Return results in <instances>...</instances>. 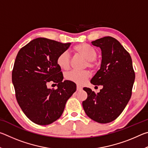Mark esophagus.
Returning a JSON list of instances; mask_svg holds the SVG:
<instances>
[{"instance_id":"1","label":"esophagus","mask_w":148,"mask_h":148,"mask_svg":"<svg viewBox=\"0 0 148 148\" xmlns=\"http://www.w3.org/2000/svg\"><path fill=\"white\" fill-rule=\"evenodd\" d=\"M76 88H77V91H81V90L82 89V87L79 86H77Z\"/></svg>"}]
</instances>
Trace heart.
<instances>
[{"mask_svg":"<svg viewBox=\"0 0 148 148\" xmlns=\"http://www.w3.org/2000/svg\"><path fill=\"white\" fill-rule=\"evenodd\" d=\"M74 51L77 54L84 57L87 60L86 66L90 68L95 67L94 60L96 59L97 53L95 50L86 44H79L74 47ZM57 64L62 69L68 70L71 66V57L67 51H64L59 55L57 59ZM89 77L88 71H72L66 73L65 78L68 81L74 82L78 85H83L86 83Z\"/></svg>","mask_w":148,"mask_h":148,"instance_id":"heart-1","label":"heart"}]
</instances>
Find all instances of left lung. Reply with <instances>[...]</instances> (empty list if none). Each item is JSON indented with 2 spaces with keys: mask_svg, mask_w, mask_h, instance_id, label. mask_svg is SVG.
<instances>
[{
  "mask_svg": "<svg viewBox=\"0 0 148 148\" xmlns=\"http://www.w3.org/2000/svg\"><path fill=\"white\" fill-rule=\"evenodd\" d=\"M101 49V68L91 80L95 86H102L95 93L84 87L87 98L82 105L87 116L100 123L113 121L123 111L132 95L135 79L130 54L116 38L106 36L91 42Z\"/></svg>",
  "mask_w": 148,
  "mask_h": 148,
  "instance_id": "1",
  "label": "left lung"
}]
</instances>
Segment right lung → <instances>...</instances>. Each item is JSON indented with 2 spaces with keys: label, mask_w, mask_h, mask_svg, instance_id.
Listing matches in <instances>:
<instances>
[{
  "label": "right lung",
  "mask_w": 148,
  "mask_h": 148,
  "mask_svg": "<svg viewBox=\"0 0 148 148\" xmlns=\"http://www.w3.org/2000/svg\"><path fill=\"white\" fill-rule=\"evenodd\" d=\"M70 46L71 43L38 38L17 55L12 71L16 99L22 111L34 123L46 125L56 121L76 91V84L62 81L63 75L57 62L58 56ZM49 81L58 84L56 90L47 87Z\"/></svg>",
  "instance_id": "right-lung-1"
}]
</instances>
